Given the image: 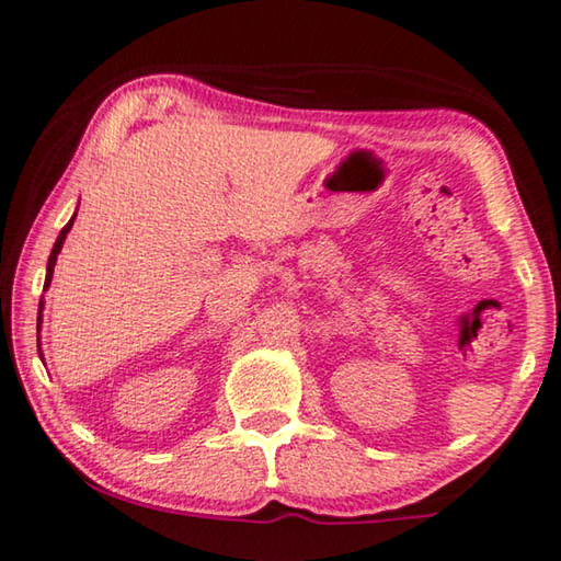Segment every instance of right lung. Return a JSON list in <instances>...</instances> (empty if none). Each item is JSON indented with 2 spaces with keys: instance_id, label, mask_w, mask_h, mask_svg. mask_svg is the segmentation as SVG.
<instances>
[{
  "instance_id": "obj_1",
  "label": "right lung",
  "mask_w": 561,
  "mask_h": 561,
  "mask_svg": "<svg viewBox=\"0 0 561 561\" xmlns=\"http://www.w3.org/2000/svg\"><path fill=\"white\" fill-rule=\"evenodd\" d=\"M77 217V215H75ZM75 217L72 219H69L67 221V227L65 229H61V232H59V237H57V242H55V249H51V254H49V262H47V279H44V289H47L49 287V282H51V274H55V264H57V254L61 252V244H65V239H67V232H69V229H72V225H75ZM42 301H39V319H37V322H42ZM39 357H42V350H39Z\"/></svg>"
}]
</instances>
